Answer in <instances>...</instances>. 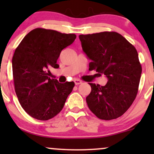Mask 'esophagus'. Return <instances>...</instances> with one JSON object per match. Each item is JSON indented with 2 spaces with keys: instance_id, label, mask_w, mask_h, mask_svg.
Wrapping results in <instances>:
<instances>
[{
  "instance_id": "34e87169",
  "label": "esophagus",
  "mask_w": 154,
  "mask_h": 154,
  "mask_svg": "<svg viewBox=\"0 0 154 154\" xmlns=\"http://www.w3.org/2000/svg\"><path fill=\"white\" fill-rule=\"evenodd\" d=\"M74 82H75V83L76 85H78L81 84V83L82 82V81L79 80V79H75V80H74Z\"/></svg>"
}]
</instances>
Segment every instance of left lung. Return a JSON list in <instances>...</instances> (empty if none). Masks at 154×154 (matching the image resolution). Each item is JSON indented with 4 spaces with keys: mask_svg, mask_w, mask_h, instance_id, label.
<instances>
[{
    "mask_svg": "<svg viewBox=\"0 0 154 154\" xmlns=\"http://www.w3.org/2000/svg\"><path fill=\"white\" fill-rule=\"evenodd\" d=\"M82 50L91 60L89 70L106 75L104 86L89 83L88 107L98 118L114 119L123 115L138 91L142 67L135 48L116 32L79 36Z\"/></svg>",
    "mask_w": 154,
    "mask_h": 154,
    "instance_id": "left-lung-1",
    "label": "left lung"
}]
</instances>
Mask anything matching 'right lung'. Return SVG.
<instances>
[{"mask_svg": "<svg viewBox=\"0 0 154 154\" xmlns=\"http://www.w3.org/2000/svg\"><path fill=\"white\" fill-rule=\"evenodd\" d=\"M75 34L36 28L23 38L12 59L16 94L24 110L38 120H48L62 110L74 82L59 83L48 77L57 69L63 48L75 41Z\"/></svg>", "mask_w": 154, "mask_h": 154, "instance_id": "obj_1", "label": "right lung"}]
</instances>
